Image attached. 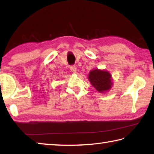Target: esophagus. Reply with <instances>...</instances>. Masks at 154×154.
<instances>
[{
	"label": "esophagus",
	"instance_id": "34e87169",
	"mask_svg": "<svg viewBox=\"0 0 154 154\" xmlns=\"http://www.w3.org/2000/svg\"><path fill=\"white\" fill-rule=\"evenodd\" d=\"M70 69H71V71L72 72H76V71H77V68L75 66V65H72V66H70Z\"/></svg>",
	"mask_w": 154,
	"mask_h": 154
}]
</instances>
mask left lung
I'll use <instances>...</instances> for the list:
<instances>
[{"label":"left lung","mask_w":154,"mask_h":154,"mask_svg":"<svg viewBox=\"0 0 154 154\" xmlns=\"http://www.w3.org/2000/svg\"><path fill=\"white\" fill-rule=\"evenodd\" d=\"M88 77L92 85L98 92H105L111 88V76L107 71L98 69L93 70L90 72Z\"/></svg>","instance_id":"left-lung-1"}]
</instances>
